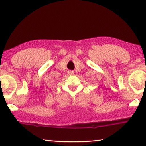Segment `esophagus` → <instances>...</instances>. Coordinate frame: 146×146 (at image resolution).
Returning <instances> with one entry per match:
<instances>
[{"label":"esophagus","instance_id":"esophagus-1","mask_svg":"<svg viewBox=\"0 0 146 146\" xmlns=\"http://www.w3.org/2000/svg\"><path fill=\"white\" fill-rule=\"evenodd\" d=\"M68 73L70 74V75H73L74 72H73V71H69V72H68Z\"/></svg>","mask_w":146,"mask_h":146}]
</instances>
